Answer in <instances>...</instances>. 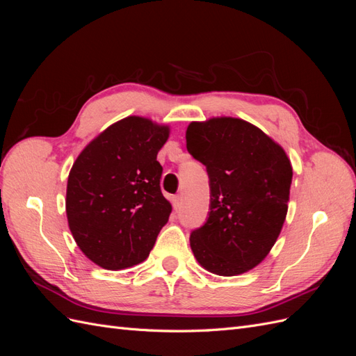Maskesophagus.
<instances>
[{"instance_id":"34e87169","label":"esophagus","mask_w":356,"mask_h":356,"mask_svg":"<svg viewBox=\"0 0 356 356\" xmlns=\"http://www.w3.org/2000/svg\"><path fill=\"white\" fill-rule=\"evenodd\" d=\"M181 203H182V197H181L179 195H177V196L172 197V204H174V208H175V209H179Z\"/></svg>"}]
</instances>
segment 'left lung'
Masks as SVG:
<instances>
[{
  "instance_id": "1",
  "label": "left lung",
  "mask_w": 356,
  "mask_h": 356,
  "mask_svg": "<svg viewBox=\"0 0 356 356\" xmlns=\"http://www.w3.org/2000/svg\"><path fill=\"white\" fill-rule=\"evenodd\" d=\"M187 149L209 177V212L190 234L196 260L220 276L260 264L272 250L288 211L293 168L284 148L241 118L193 122Z\"/></svg>"
}]
</instances>
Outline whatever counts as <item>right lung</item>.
Returning <instances> with one entry per match:
<instances>
[{
  "mask_svg": "<svg viewBox=\"0 0 356 356\" xmlns=\"http://www.w3.org/2000/svg\"><path fill=\"white\" fill-rule=\"evenodd\" d=\"M168 126L126 117L96 136L75 160L67 186L70 230L93 263L122 270L144 261L168 222L159 149Z\"/></svg>",
  "mask_w": 356,
  "mask_h": 356,
  "instance_id": "right-lung-1",
  "label": "right lung"
}]
</instances>
